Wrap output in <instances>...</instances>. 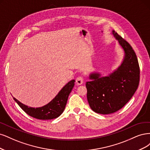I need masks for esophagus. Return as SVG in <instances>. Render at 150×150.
<instances>
[{
    "instance_id": "esophagus-1",
    "label": "esophagus",
    "mask_w": 150,
    "mask_h": 150,
    "mask_svg": "<svg viewBox=\"0 0 150 150\" xmlns=\"http://www.w3.org/2000/svg\"><path fill=\"white\" fill-rule=\"evenodd\" d=\"M76 83L77 85H80L83 83V79L82 76H79L76 79Z\"/></svg>"
}]
</instances>
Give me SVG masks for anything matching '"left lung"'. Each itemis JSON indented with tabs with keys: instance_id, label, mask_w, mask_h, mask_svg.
I'll list each match as a JSON object with an SVG mask.
<instances>
[{
	"instance_id": "1",
	"label": "left lung",
	"mask_w": 150,
	"mask_h": 150,
	"mask_svg": "<svg viewBox=\"0 0 150 150\" xmlns=\"http://www.w3.org/2000/svg\"><path fill=\"white\" fill-rule=\"evenodd\" d=\"M123 51V60L117 69L107 76L98 71L90 74L86 83L87 100L91 109L102 115L113 113L123 108L137 90L139 67L136 54L129 43L112 31Z\"/></svg>"
}]
</instances>
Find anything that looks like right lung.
I'll use <instances>...</instances> for the list:
<instances>
[{
  "instance_id": "obj_1",
  "label": "right lung",
  "mask_w": 150,
  "mask_h": 150,
  "mask_svg": "<svg viewBox=\"0 0 150 150\" xmlns=\"http://www.w3.org/2000/svg\"><path fill=\"white\" fill-rule=\"evenodd\" d=\"M75 80L69 81L63 87L58 94L49 103L41 107H31L24 105L16 98L13 97L16 102L27 114L38 120H52L54 119L64 112L68 100L69 96L75 85Z\"/></svg>"
}]
</instances>
